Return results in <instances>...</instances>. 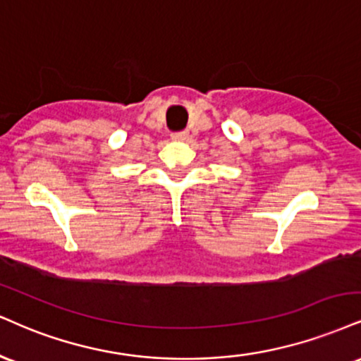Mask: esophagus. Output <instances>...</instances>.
Here are the masks:
<instances>
[{"label": "esophagus", "instance_id": "34e87169", "mask_svg": "<svg viewBox=\"0 0 361 361\" xmlns=\"http://www.w3.org/2000/svg\"><path fill=\"white\" fill-rule=\"evenodd\" d=\"M171 137L175 139V141H186V139L190 137V133L188 131H180V133H173Z\"/></svg>", "mask_w": 361, "mask_h": 361}]
</instances>
